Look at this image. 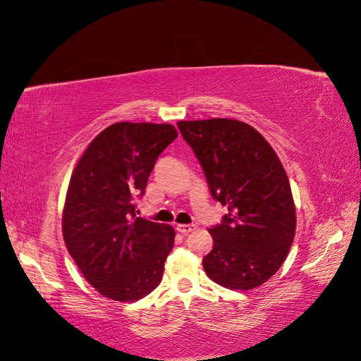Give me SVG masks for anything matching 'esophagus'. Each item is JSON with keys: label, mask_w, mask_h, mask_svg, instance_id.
I'll return each instance as SVG.
<instances>
[{"label": "esophagus", "mask_w": 361, "mask_h": 361, "mask_svg": "<svg viewBox=\"0 0 361 361\" xmlns=\"http://www.w3.org/2000/svg\"><path fill=\"white\" fill-rule=\"evenodd\" d=\"M177 230H178L181 235H189L190 232H193V230H195V226H193V224H178Z\"/></svg>", "instance_id": "34e87169"}]
</instances>
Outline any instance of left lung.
<instances>
[{
	"mask_svg": "<svg viewBox=\"0 0 361 361\" xmlns=\"http://www.w3.org/2000/svg\"><path fill=\"white\" fill-rule=\"evenodd\" d=\"M204 171L212 197L227 206L209 228L214 248L202 259L212 281L252 290L281 269L295 233L288 177L270 143L233 118L177 123Z\"/></svg>",
	"mask_w": 361,
	"mask_h": 361,
	"instance_id": "1",
	"label": "left lung"
}]
</instances>
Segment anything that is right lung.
I'll list each match as a JSON object with an SVG mask.
<instances>
[{"instance_id":"right-lung-1","label":"right lung","mask_w":361,"mask_h":361,"mask_svg":"<svg viewBox=\"0 0 361 361\" xmlns=\"http://www.w3.org/2000/svg\"><path fill=\"white\" fill-rule=\"evenodd\" d=\"M172 125L120 122L90 143L71 175L62 233L85 279L105 298L133 302L159 286L175 230L135 215Z\"/></svg>"}]
</instances>
